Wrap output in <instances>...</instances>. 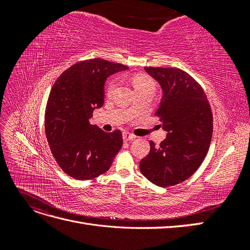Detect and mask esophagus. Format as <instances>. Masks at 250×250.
<instances>
[{"mask_svg":"<svg viewBox=\"0 0 250 250\" xmlns=\"http://www.w3.org/2000/svg\"><path fill=\"white\" fill-rule=\"evenodd\" d=\"M135 139V135L129 133V132H123V140L125 142H128V141H131V140H134Z\"/></svg>","mask_w":250,"mask_h":250,"instance_id":"34e87169","label":"esophagus"}]
</instances>
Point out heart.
<instances>
[{
	"label": "heart",
	"instance_id": "1",
	"mask_svg": "<svg viewBox=\"0 0 250 250\" xmlns=\"http://www.w3.org/2000/svg\"><path fill=\"white\" fill-rule=\"evenodd\" d=\"M131 85L134 88V90H138L144 87H153V81L151 80L148 76H146V75L138 74V75H134V76L131 78ZM117 86H118V80L117 79L111 80L106 87L107 95H111L113 92H115Z\"/></svg>",
	"mask_w": 250,
	"mask_h": 250
}]
</instances>
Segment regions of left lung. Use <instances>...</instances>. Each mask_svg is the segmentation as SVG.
Segmentation results:
<instances>
[{
    "label": "left lung",
    "instance_id": "obj_1",
    "mask_svg": "<svg viewBox=\"0 0 250 250\" xmlns=\"http://www.w3.org/2000/svg\"><path fill=\"white\" fill-rule=\"evenodd\" d=\"M163 89L155 116L167 137L150 141V152L140 162L142 174L158 187L183 183L197 171L207 156L213 134V115L199 83L176 67L145 66Z\"/></svg>",
    "mask_w": 250,
    "mask_h": 250
}]
</instances>
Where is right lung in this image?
I'll return each instance as SVG.
<instances>
[{
  "label": "right lung",
  "mask_w": 250,
  "mask_h": 250,
  "mask_svg": "<svg viewBox=\"0 0 250 250\" xmlns=\"http://www.w3.org/2000/svg\"><path fill=\"white\" fill-rule=\"evenodd\" d=\"M128 66L102 58L83 60L64 71L53 85L44 113L51 152L62 170L78 180L106 172L123 145L122 132H105L89 123L104 103V83Z\"/></svg>",
  "instance_id": "add662e5"
}]
</instances>
